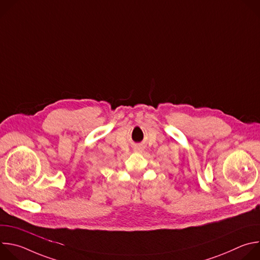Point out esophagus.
Listing matches in <instances>:
<instances>
[{"instance_id":"1","label":"esophagus","mask_w":260,"mask_h":260,"mask_svg":"<svg viewBox=\"0 0 260 260\" xmlns=\"http://www.w3.org/2000/svg\"><path fill=\"white\" fill-rule=\"evenodd\" d=\"M134 151H135V152H142V151H143V147H142L141 145H138V146H136V147L134 148Z\"/></svg>"}]
</instances>
